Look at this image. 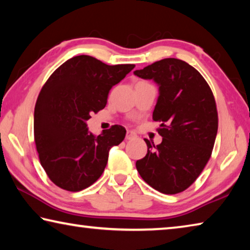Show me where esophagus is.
I'll use <instances>...</instances> for the list:
<instances>
[{"instance_id": "obj_1", "label": "esophagus", "mask_w": 250, "mask_h": 250, "mask_svg": "<svg viewBox=\"0 0 250 250\" xmlns=\"http://www.w3.org/2000/svg\"><path fill=\"white\" fill-rule=\"evenodd\" d=\"M134 137H135V134L132 132V131H126V134H125L126 140H131V139H133Z\"/></svg>"}]
</instances>
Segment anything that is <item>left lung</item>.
I'll return each instance as SVG.
<instances>
[{
    "label": "left lung",
    "mask_w": 250,
    "mask_h": 250,
    "mask_svg": "<svg viewBox=\"0 0 250 250\" xmlns=\"http://www.w3.org/2000/svg\"><path fill=\"white\" fill-rule=\"evenodd\" d=\"M133 74L159 84L153 118L162 142L147 139V153L135 163L139 174L163 194L189 188L210 158L218 129L216 103L208 83L181 59L164 58Z\"/></svg>",
    "instance_id": "obj_1"
}]
</instances>
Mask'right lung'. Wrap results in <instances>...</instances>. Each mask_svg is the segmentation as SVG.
Here are the masks:
<instances>
[{"mask_svg":"<svg viewBox=\"0 0 250 250\" xmlns=\"http://www.w3.org/2000/svg\"><path fill=\"white\" fill-rule=\"evenodd\" d=\"M133 68L80 55L59 66L42 88L34 110V139L42 167L58 188L78 192L94 184L107 166L109 150L124 141L122 125L95 135L86 121L105 107L110 89Z\"/></svg>","mask_w":250,"mask_h":250,"instance_id":"1","label":"right lung"}]
</instances>
